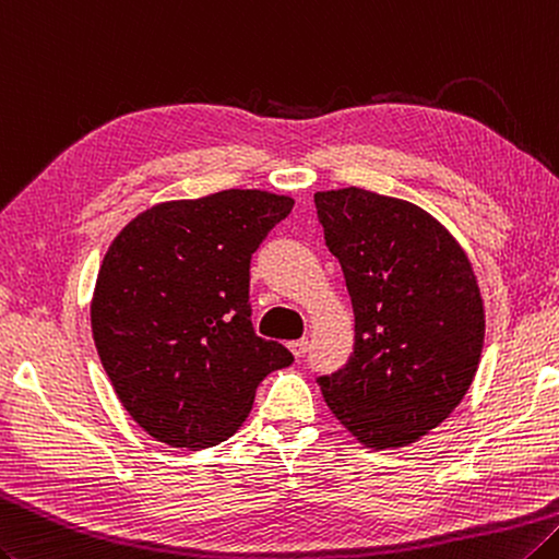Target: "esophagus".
<instances>
[{
	"instance_id": "obj_1",
	"label": "esophagus",
	"mask_w": 559,
	"mask_h": 559,
	"mask_svg": "<svg viewBox=\"0 0 559 559\" xmlns=\"http://www.w3.org/2000/svg\"><path fill=\"white\" fill-rule=\"evenodd\" d=\"M308 346H310L308 338H298V342H290L288 344V348H290L295 358H302L305 354H308Z\"/></svg>"
}]
</instances>
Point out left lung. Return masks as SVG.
<instances>
[{
	"label": "left lung",
	"instance_id": "1",
	"mask_svg": "<svg viewBox=\"0 0 559 559\" xmlns=\"http://www.w3.org/2000/svg\"><path fill=\"white\" fill-rule=\"evenodd\" d=\"M354 305V354L320 376L326 407L368 448L448 419L477 373L485 308L461 245L429 213L364 189L314 193Z\"/></svg>",
	"mask_w": 559,
	"mask_h": 559
}]
</instances>
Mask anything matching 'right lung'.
Masks as SVG:
<instances>
[{"label": "right lung", "mask_w": 559, "mask_h": 559, "mask_svg": "<svg viewBox=\"0 0 559 559\" xmlns=\"http://www.w3.org/2000/svg\"><path fill=\"white\" fill-rule=\"evenodd\" d=\"M293 199L229 189L150 207L108 247L92 300L94 344L126 412L152 439H229L259 382L293 364L251 326L249 266Z\"/></svg>", "instance_id": "1"}]
</instances>
